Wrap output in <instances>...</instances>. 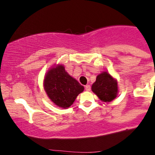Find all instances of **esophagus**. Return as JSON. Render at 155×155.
<instances>
[{"label":"esophagus","mask_w":155,"mask_h":155,"mask_svg":"<svg viewBox=\"0 0 155 155\" xmlns=\"http://www.w3.org/2000/svg\"><path fill=\"white\" fill-rule=\"evenodd\" d=\"M85 90L87 91H91V86L89 85H85Z\"/></svg>","instance_id":"1"}]
</instances>
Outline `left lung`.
<instances>
[{"label": "left lung", "instance_id": "obj_1", "mask_svg": "<svg viewBox=\"0 0 155 155\" xmlns=\"http://www.w3.org/2000/svg\"><path fill=\"white\" fill-rule=\"evenodd\" d=\"M91 90L103 102H111L118 93V81L107 71H104L96 78Z\"/></svg>", "mask_w": 155, "mask_h": 155}]
</instances>
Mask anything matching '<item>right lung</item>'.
<instances>
[{
	"label": "right lung",
	"instance_id": "obj_1",
	"mask_svg": "<svg viewBox=\"0 0 155 155\" xmlns=\"http://www.w3.org/2000/svg\"><path fill=\"white\" fill-rule=\"evenodd\" d=\"M43 87L51 102L63 109L70 107L84 91V87L69 75L63 64H54L48 70Z\"/></svg>",
	"mask_w": 155,
	"mask_h": 155
}]
</instances>
